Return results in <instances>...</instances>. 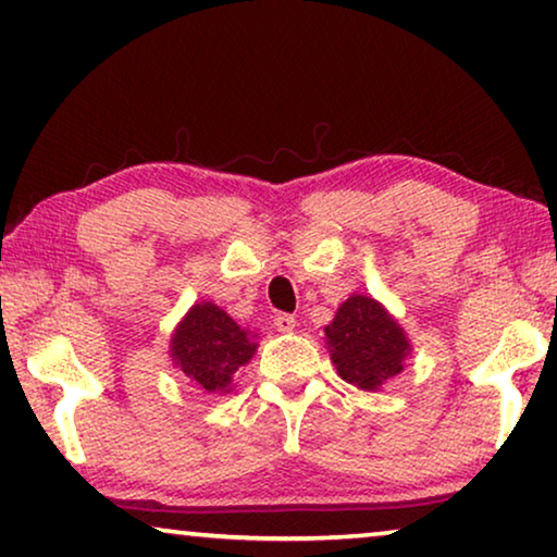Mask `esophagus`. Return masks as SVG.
Listing matches in <instances>:
<instances>
[{
    "label": "esophagus",
    "mask_w": 557,
    "mask_h": 557,
    "mask_svg": "<svg viewBox=\"0 0 557 557\" xmlns=\"http://www.w3.org/2000/svg\"><path fill=\"white\" fill-rule=\"evenodd\" d=\"M295 325H297V320L289 315V312H277L275 315V327L280 333H293Z\"/></svg>",
    "instance_id": "obj_1"
}]
</instances>
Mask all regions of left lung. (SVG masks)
<instances>
[{"mask_svg":"<svg viewBox=\"0 0 557 557\" xmlns=\"http://www.w3.org/2000/svg\"><path fill=\"white\" fill-rule=\"evenodd\" d=\"M325 335L341 379L363 391H375L401 373L411 350L401 325L366 295L348 297Z\"/></svg>","mask_w":557,"mask_h":557,"instance_id":"8db88e82","label":"left lung"}]
</instances>
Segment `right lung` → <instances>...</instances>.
<instances>
[{
	"mask_svg": "<svg viewBox=\"0 0 557 557\" xmlns=\"http://www.w3.org/2000/svg\"><path fill=\"white\" fill-rule=\"evenodd\" d=\"M255 348L247 333L211 302L194 305L171 338L174 363L207 394H226Z\"/></svg>",
	"mask_w": 557,
	"mask_h": 557,
	"instance_id": "obj_1",
	"label": "right lung"
}]
</instances>
